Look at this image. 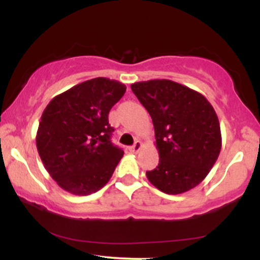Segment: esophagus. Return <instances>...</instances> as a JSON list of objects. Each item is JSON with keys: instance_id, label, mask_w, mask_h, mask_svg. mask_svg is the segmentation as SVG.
<instances>
[{"instance_id": "obj_1", "label": "esophagus", "mask_w": 260, "mask_h": 260, "mask_svg": "<svg viewBox=\"0 0 260 260\" xmlns=\"http://www.w3.org/2000/svg\"><path fill=\"white\" fill-rule=\"evenodd\" d=\"M142 142H139V140H137L136 143H134V145H132V147L129 148V150L132 151V153H138V151L142 149Z\"/></svg>"}]
</instances>
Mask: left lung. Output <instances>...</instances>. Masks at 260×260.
<instances>
[{
  "label": "left lung",
  "mask_w": 260,
  "mask_h": 260,
  "mask_svg": "<svg viewBox=\"0 0 260 260\" xmlns=\"http://www.w3.org/2000/svg\"><path fill=\"white\" fill-rule=\"evenodd\" d=\"M151 116L159 165L149 182L166 194L187 192L207 177L221 150L217 115L201 92L170 79L131 85Z\"/></svg>",
  "instance_id": "1"
}]
</instances>
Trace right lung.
Masks as SVG:
<instances>
[{"label": "right lung", "instance_id": "add662e5", "mask_svg": "<svg viewBox=\"0 0 260 260\" xmlns=\"http://www.w3.org/2000/svg\"><path fill=\"white\" fill-rule=\"evenodd\" d=\"M126 89L123 83L99 77L56 95L45 107L38 153L62 189L88 196L110 181L124 153L111 143L109 112Z\"/></svg>", "mask_w": 260, "mask_h": 260}]
</instances>
